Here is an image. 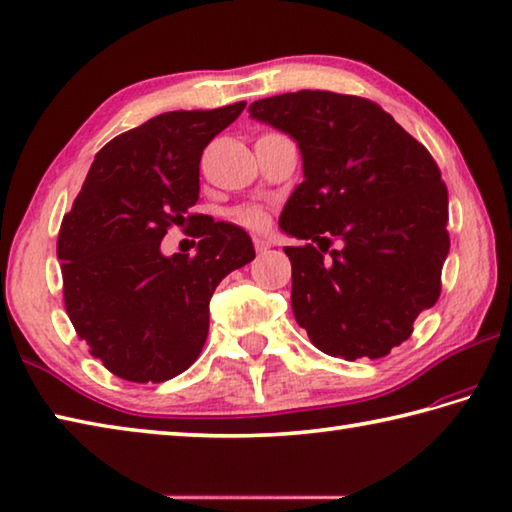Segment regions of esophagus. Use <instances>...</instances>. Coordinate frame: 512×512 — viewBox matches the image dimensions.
I'll list each match as a JSON object with an SVG mask.
<instances>
[{
    "mask_svg": "<svg viewBox=\"0 0 512 512\" xmlns=\"http://www.w3.org/2000/svg\"><path fill=\"white\" fill-rule=\"evenodd\" d=\"M254 247H256L258 254H265L267 249L272 247V243H269V240H265V238H260V236H254Z\"/></svg>",
    "mask_w": 512,
    "mask_h": 512,
    "instance_id": "obj_1",
    "label": "esophagus"
}]
</instances>
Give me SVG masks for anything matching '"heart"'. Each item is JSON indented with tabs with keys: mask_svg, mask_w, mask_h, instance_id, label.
I'll return each mask as SVG.
<instances>
[{
	"mask_svg": "<svg viewBox=\"0 0 512 512\" xmlns=\"http://www.w3.org/2000/svg\"><path fill=\"white\" fill-rule=\"evenodd\" d=\"M234 220L243 227L258 229V227L265 225V214L260 209H254V207H243V209L234 211Z\"/></svg>",
	"mask_w": 512,
	"mask_h": 512,
	"instance_id": "obj_1",
	"label": "heart"
}]
</instances>
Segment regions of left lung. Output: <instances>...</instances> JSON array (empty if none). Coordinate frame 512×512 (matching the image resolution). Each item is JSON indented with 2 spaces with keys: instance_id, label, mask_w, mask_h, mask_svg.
I'll return each mask as SVG.
<instances>
[{
  "instance_id": "8db88e82",
  "label": "left lung",
  "mask_w": 512,
  "mask_h": 512,
  "mask_svg": "<svg viewBox=\"0 0 512 512\" xmlns=\"http://www.w3.org/2000/svg\"><path fill=\"white\" fill-rule=\"evenodd\" d=\"M249 113L289 133L303 156L305 180L278 223L319 243L285 247L296 323L330 356L390 354L441 294L448 189L435 158L359 95L283 93ZM334 237L342 249L325 259Z\"/></svg>"
}]
</instances>
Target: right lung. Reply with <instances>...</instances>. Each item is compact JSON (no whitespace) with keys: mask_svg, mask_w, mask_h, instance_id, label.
I'll use <instances>...</instances> for the list:
<instances>
[{"mask_svg":"<svg viewBox=\"0 0 512 512\" xmlns=\"http://www.w3.org/2000/svg\"><path fill=\"white\" fill-rule=\"evenodd\" d=\"M245 104L162 113L120 133L95 153L62 218L66 314L91 356L124 381L185 372L207 341L214 289L256 256L245 229L191 214L202 151ZM187 222L197 223V256L162 257L166 229Z\"/></svg>","mask_w":512,"mask_h":512,"instance_id":"right-lung-1","label":"right lung"}]
</instances>
